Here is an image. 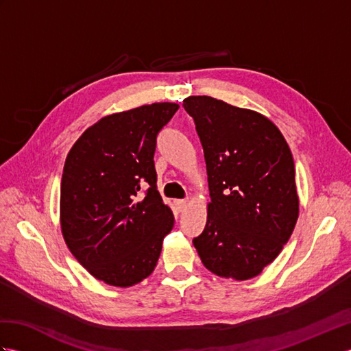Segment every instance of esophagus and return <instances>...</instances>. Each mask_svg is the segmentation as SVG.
Listing matches in <instances>:
<instances>
[{"mask_svg":"<svg viewBox=\"0 0 351 351\" xmlns=\"http://www.w3.org/2000/svg\"><path fill=\"white\" fill-rule=\"evenodd\" d=\"M187 200H175V206H176V210L178 211H182V210H185V206H187Z\"/></svg>","mask_w":351,"mask_h":351,"instance_id":"1","label":"esophagus"}]
</instances>
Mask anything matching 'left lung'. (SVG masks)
<instances>
[{"mask_svg": "<svg viewBox=\"0 0 351 351\" xmlns=\"http://www.w3.org/2000/svg\"><path fill=\"white\" fill-rule=\"evenodd\" d=\"M182 107L204 146L211 196L193 244L211 273L255 278L278 258L299 219L293 154L278 126L255 110L211 96H189Z\"/></svg>", "mask_w": 351, "mask_h": 351, "instance_id": "obj_1", "label": "left lung"}]
</instances>
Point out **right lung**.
<instances>
[{"instance_id":"obj_1","label":"right lung","mask_w":351,"mask_h":351,"mask_svg":"<svg viewBox=\"0 0 351 351\" xmlns=\"http://www.w3.org/2000/svg\"><path fill=\"white\" fill-rule=\"evenodd\" d=\"M180 106L155 102L104 116L66 156L60 228L95 279L128 288L151 276L175 217L156 190V136Z\"/></svg>"}]
</instances>
